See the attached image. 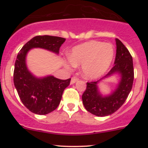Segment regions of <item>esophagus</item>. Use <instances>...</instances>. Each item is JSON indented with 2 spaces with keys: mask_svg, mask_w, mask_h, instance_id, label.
<instances>
[{
  "mask_svg": "<svg viewBox=\"0 0 148 148\" xmlns=\"http://www.w3.org/2000/svg\"><path fill=\"white\" fill-rule=\"evenodd\" d=\"M78 78L77 77H76V76H73V77H72V79H71V82H70V84H74V83L76 82V81H78Z\"/></svg>",
  "mask_w": 148,
  "mask_h": 148,
  "instance_id": "esophagus-1",
  "label": "esophagus"
}]
</instances>
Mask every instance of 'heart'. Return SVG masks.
<instances>
[{"mask_svg":"<svg viewBox=\"0 0 148 148\" xmlns=\"http://www.w3.org/2000/svg\"><path fill=\"white\" fill-rule=\"evenodd\" d=\"M115 49L113 45L99 41H90L72 49L70 60L66 62L67 68L81 66L83 76L95 79L108 70L113 62Z\"/></svg>","mask_w":148,"mask_h":148,"instance_id":"b5f03b06","label":"heart"}]
</instances>
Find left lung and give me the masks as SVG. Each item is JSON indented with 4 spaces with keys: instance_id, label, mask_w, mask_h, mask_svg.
Segmentation results:
<instances>
[{
    "instance_id": "obj_1",
    "label": "left lung",
    "mask_w": 148,
    "mask_h": 148,
    "mask_svg": "<svg viewBox=\"0 0 148 148\" xmlns=\"http://www.w3.org/2000/svg\"><path fill=\"white\" fill-rule=\"evenodd\" d=\"M116 41V56L114 66L102 79L97 81L88 82L86 89L82 95L84 106L92 114L99 117L107 116L118 111L132 90L134 72L133 59L128 49L118 39ZM115 73H119L121 79L117 89L108 96L103 97L98 90V83Z\"/></svg>"
}]
</instances>
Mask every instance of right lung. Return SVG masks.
Wrapping results in <instances>:
<instances>
[{
	"instance_id": "add662e5",
	"label": "right lung",
	"mask_w": 148,
	"mask_h": 148,
	"mask_svg": "<svg viewBox=\"0 0 148 148\" xmlns=\"http://www.w3.org/2000/svg\"><path fill=\"white\" fill-rule=\"evenodd\" d=\"M64 41L65 39L60 37L38 35L27 42L18 53L14 64V84L22 103L32 113L46 115L56 109L71 79L61 80L53 76L35 77L27 69V53L33 48H42L58 54Z\"/></svg>"
}]
</instances>
